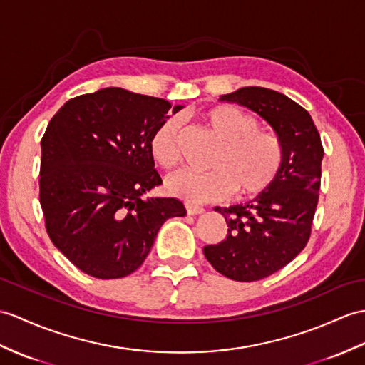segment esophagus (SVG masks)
I'll use <instances>...</instances> for the list:
<instances>
[{"mask_svg":"<svg viewBox=\"0 0 365 365\" xmlns=\"http://www.w3.org/2000/svg\"><path fill=\"white\" fill-rule=\"evenodd\" d=\"M185 208H186V213L190 216H196V215H202L203 213V208L199 205H192V203H185Z\"/></svg>","mask_w":365,"mask_h":365,"instance_id":"obj_1","label":"esophagus"}]
</instances>
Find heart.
Instances as JSON below:
<instances>
[{
  "instance_id": "obj_1",
  "label": "heart",
  "mask_w": 365,
  "mask_h": 365,
  "mask_svg": "<svg viewBox=\"0 0 365 365\" xmlns=\"http://www.w3.org/2000/svg\"><path fill=\"white\" fill-rule=\"evenodd\" d=\"M203 121L224 141L211 160L213 169H180L166 179L165 188L188 203L221 200L233 190L249 199L270 190L282 171L284 149L277 135L259 130L257 118L230 106H217L203 113ZM180 116L160 123L149 138V152L157 165L174 168L180 160Z\"/></svg>"
}]
</instances>
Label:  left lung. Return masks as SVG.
Segmentation results:
<instances>
[{"mask_svg": "<svg viewBox=\"0 0 365 365\" xmlns=\"http://www.w3.org/2000/svg\"><path fill=\"white\" fill-rule=\"evenodd\" d=\"M219 101L259 115L284 149L282 171L270 190L244 205L215 208L225 217L227 238L203 247L219 274L235 282H257L284 267L307 245L319 200L324 148L311 115L283 93L242 87Z\"/></svg>", "mask_w": 365, "mask_h": 365, "instance_id": "obj_1", "label": "left lung"}]
</instances>
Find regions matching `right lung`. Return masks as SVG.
Returning <instances> with one entry per match:
<instances>
[{
    "instance_id": "right-lung-1",
    "label": "right lung",
    "mask_w": 365,
    "mask_h": 365,
    "mask_svg": "<svg viewBox=\"0 0 365 365\" xmlns=\"http://www.w3.org/2000/svg\"><path fill=\"white\" fill-rule=\"evenodd\" d=\"M183 106L101 88L61 107L41 138L40 203L51 241L95 278L135 272L160 227L186 210L174 197H148L162 179L149 138Z\"/></svg>"
}]
</instances>
